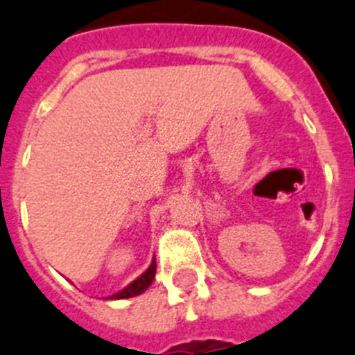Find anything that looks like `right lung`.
Masks as SVG:
<instances>
[{"label":"right lung","instance_id":"add662e5","mask_svg":"<svg viewBox=\"0 0 355 355\" xmlns=\"http://www.w3.org/2000/svg\"><path fill=\"white\" fill-rule=\"evenodd\" d=\"M154 277H155V259H152L150 266L147 268V271H145V273H141L140 277L135 280V282H131L128 287H124L121 293L110 296V300H125V297L138 296V294H141L144 291L148 289V286L152 284Z\"/></svg>","mask_w":355,"mask_h":355}]
</instances>
